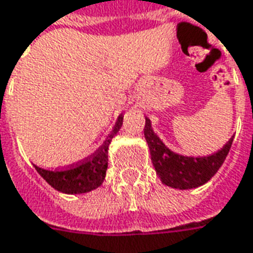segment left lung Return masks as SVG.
I'll return each mask as SVG.
<instances>
[{
    "label": "left lung",
    "instance_id": "left-lung-1",
    "mask_svg": "<svg viewBox=\"0 0 253 253\" xmlns=\"http://www.w3.org/2000/svg\"><path fill=\"white\" fill-rule=\"evenodd\" d=\"M143 134L152 154V163L157 175L165 186L172 188L188 190L195 188L211 179L221 168L228 156L233 137L217 153L207 157H186L173 152L161 142L150 126V121L146 118Z\"/></svg>",
    "mask_w": 253,
    "mask_h": 253
}]
</instances>
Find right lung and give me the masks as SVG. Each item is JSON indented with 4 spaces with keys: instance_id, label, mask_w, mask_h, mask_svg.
Masks as SVG:
<instances>
[{
    "instance_id": "1",
    "label": "right lung",
    "mask_w": 253,
    "mask_h": 253,
    "mask_svg": "<svg viewBox=\"0 0 253 253\" xmlns=\"http://www.w3.org/2000/svg\"><path fill=\"white\" fill-rule=\"evenodd\" d=\"M123 123V116L119 115L114 130L105 138L103 145L90 157L70 165L66 169L47 170L35 167L39 175L54 187L55 190L65 194H84L103 184L108 167V146L111 139L115 137Z\"/></svg>"
}]
</instances>
